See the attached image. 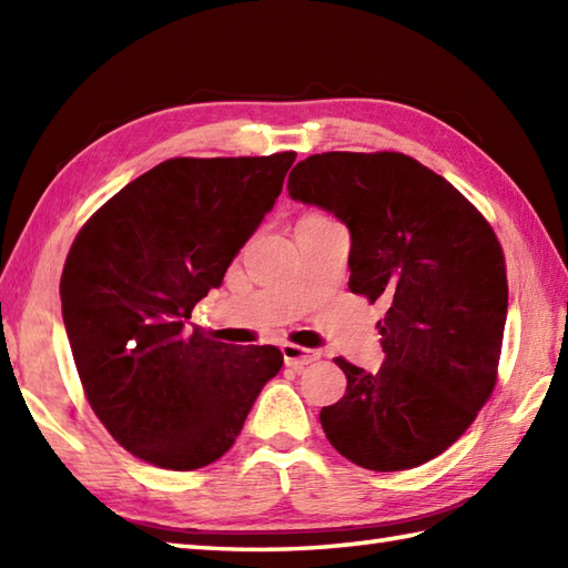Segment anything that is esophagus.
<instances>
[{
  "instance_id": "obj_1",
  "label": "esophagus",
  "mask_w": 568,
  "mask_h": 568,
  "mask_svg": "<svg viewBox=\"0 0 568 568\" xmlns=\"http://www.w3.org/2000/svg\"><path fill=\"white\" fill-rule=\"evenodd\" d=\"M281 352H283V358H285V366H291L295 371L315 364V361L320 358L317 352H310V348H303L297 344H283Z\"/></svg>"
}]
</instances>
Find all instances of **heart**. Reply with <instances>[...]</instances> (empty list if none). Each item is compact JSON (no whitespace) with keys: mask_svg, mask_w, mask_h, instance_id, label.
<instances>
[{"mask_svg":"<svg viewBox=\"0 0 568 568\" xmlns=\"http://www.w3.org/2000/svg\"><path fill=\"white\" fill-rule=\"evenodd\" d=\"M305 220H324V216H322V214H305L303 222H305Z\"/></svg>","mask_w":568,"mask_h":568,"instance_id":"heart-1","label":"heart"}]
</instances>
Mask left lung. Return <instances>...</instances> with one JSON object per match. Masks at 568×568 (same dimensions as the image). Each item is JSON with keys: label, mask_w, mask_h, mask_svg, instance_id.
Masks as SVG:
<instances>
[{"label": "left lung", "mask_w": 568, "mask_h": 568, "mask_svg": "<svg viewBox=\"0 0 568 568\" xmlns=\"http://www.w3.org/2000/svg\"><path fill=\"white\" fill-rule=\"evenodd\" d=\"M291 197L348 226V291L385 300V361L346 376L322 407L329 444L371 470L415 468L462 437L498 376L508 277L498 236L442 175L405 153H315L287 178Z\"/></svg>", "instance_id": "1"}]
</instances>
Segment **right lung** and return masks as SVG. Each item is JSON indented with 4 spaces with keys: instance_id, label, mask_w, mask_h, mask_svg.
Masks as SVG:
<instances>
[{
    "instance_id": "add662e5",
    "label": "right lung",
    "mask_w": 568,
    "mask_h": 568,
    "mask_svg": "<svg viewBox=\"0 0 568 568\" xmlns=\"http://www.w3.org/2000/svg\"><path fill=\"white\" fill-rule=\"evenodd\" d=\"M293 161L295 151L163 161L72 241L60 277L72 358L94 415L143 462H216L283 366L275 346L212 342L187 320L273 210Z\"/></svg>"
}]
</instances>
